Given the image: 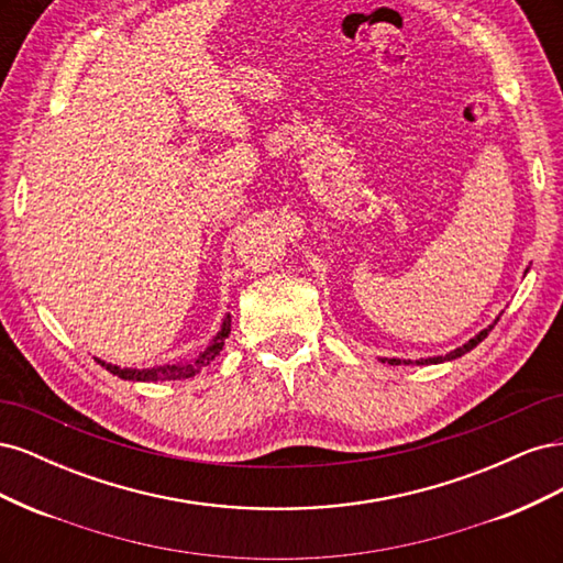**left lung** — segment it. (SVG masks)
Returning <instances> with one entry per match:
<instances>
[{"mask_svg":"<svg viewBox=\"0 0 563 563\" xmlns=\"http://www.w3.org/2000/svg\"><path fill=\"white\" fill-rule=\"evenodd\" d=\"M496 323H498V319L493 321L488 329H484L482 333H476L472 340H467V343H465L463 347H455V350H453V352H449L446 356H428V360H416V364H418V366H424V364H441V362H451V360H457V356H463V354H467L470 350H474L476 345H479L482 340H484V338L490 333V329L496 327ZM380 362H383V364L387 362V364H391V366H399V364H413L411 360H380Z\"/></svg>","mask_w":563,"mask_h":563,"instance_id":"8db88e82","label":"left lung"}]
</instances>
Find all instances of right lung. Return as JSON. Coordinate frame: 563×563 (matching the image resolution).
Wrapping results in <instances>:
<instances>
[{"mask_svg":"<svg viewBox=\"0 0 563 563\" xmlns=\"http://www.w3.org/2000/svg\"><path fill=\"white\" fill-rule=\"evenodd\" d=\"M230 314H225L223 323H220V331L213 335V340L209 343V347L199 352L197 360L190 362H176V364H164V366H152V368H119L114 364L108 362H100L96 360L100 366L106 371H110L112 376H119L122 380H141V383H159V380H187V378H195L197 373L209 366L216 356L220 354L225 345V338L230 335Z\"/></svg>","mask_w":563,"mask_h":563,"instance_id":"right-lung-1","label":"right lung"}]
</instances>
